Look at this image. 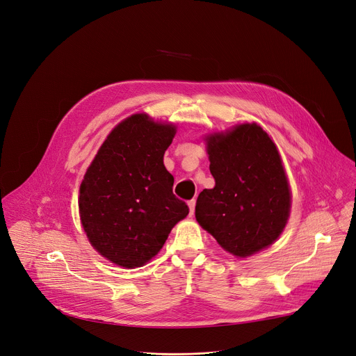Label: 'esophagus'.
Segmentation results:
<instances>
[{
  "label": "esophagus",
  "instance_id": "34e87169",
  "mask_svg": "<svg viewBox=\"0 0 356 356\" xmlns=\"http://www.w3.org/2000/svg\"><path fill=\"white\" fill-rule=\"evenodd\" d=\"M195 205H196V201H195V200H191V201L188 202V207H189V213H191V215H193V212H195Z\"/></svg>",
  "mask_w": 356,
  "mask_h": 356
}]
</instances>
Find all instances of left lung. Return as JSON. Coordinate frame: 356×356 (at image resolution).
<instances>
[{
	"mask_svg": "<svg viewBox=\"0 0 356 356\" xmlns=\"http://www.w3.org/2000/svg\"><path fill=\"white\" fill-rule=\"evenodd\" d=\"M215 188L196 200L195 216L229 253L246 257L283 232L291 196L280 154L257 124L207 138Z\"/></svg>",
	"mask_w": 356,
	"mask_h": 356,
	"instance_id": "left-lung-1",
	"label": "left lung"
}]
</instances>
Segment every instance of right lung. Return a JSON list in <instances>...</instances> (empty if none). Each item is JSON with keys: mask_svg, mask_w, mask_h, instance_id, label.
I'll return each mask as SVG.
<instances>
[{"mask_svg": "<svg viewBox=\"0 0 356 356\" xmlns=\"http://www.w3.org/2000/svg\"><path fill=\"white\" fill-rule=\"evenodd\" d=\"M175 127L134 114L100 147L81 185L79 212L92 246L122 267H140L164 246L189 208L174 195L164 152Z\"/></svg>", "mask_w": 356, "mask_h": 356, "instance_id": "obj_1", "label": "right lung"}]
</instances>
